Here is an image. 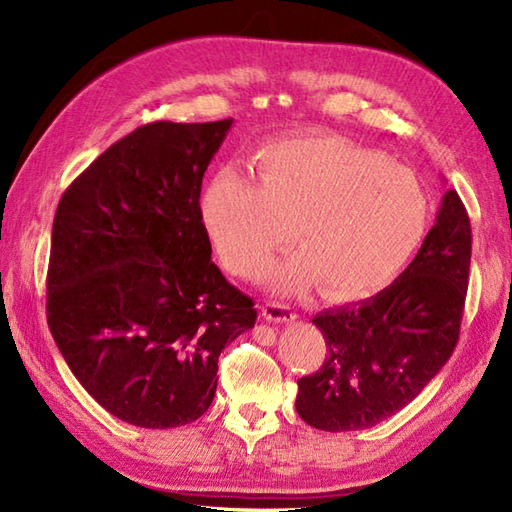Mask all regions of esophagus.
<instances>
[{
	"mask_svg": "<svg viewBox=\"0 0 512 512\" xmlns=\"http://www.w3.org/2000/svg\"><path fill=\"white\" fill-rule=\"evenodd\" d=\"M262 317L266 321H273V323H288V321L297 319V312H295V308L286 306V303L270 301L262 306Z\"/></svg>",
	"mask_w": 512,
	"mask_h": 512,
	"instance_id": "esophagus-1",
	"label": "esophagus"
}]
</instances>
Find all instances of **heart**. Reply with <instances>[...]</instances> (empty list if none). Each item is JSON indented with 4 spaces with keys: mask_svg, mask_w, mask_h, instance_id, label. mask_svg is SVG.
<instances>
[{
    "mask_svg": "<svg viewBox=\"0 0 512 512\" xmlns=\"http://www.w3.org/2000/svg\"><path fill=\"white\" fill-rule=\"evenodd\" d=\"M259 182L233 167L206 182L202 224L228 270L253 277L295 237L297 253L270 264L268 284L297 292L323 281L332 297L387 284L429 217L413 173L336 136L284 138L259 149Z\"/></svg>",
    "mask_w": 512,
    "mask_h": 512,
    "instance_id": "heart-1",
    "label": "heart"
}]
</instances>
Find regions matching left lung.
Returning a JSON list of instances; mask_svg holds the SVG:
<instances>
[{"label":"left lung","mask_w":512,"mask_h":512,"mask_svg":"<svg viewBox=\"0 0 512 512\" xmlns=\"http://www.w3.org/2000/svg\"><path fill=\"white\" fill-rule=\"evenodd\" d=\"M471 222L447 191L436 224L394 284L365 301L323 310L325 361L297 380V413L321 431H358L394 416L449 361L469 288Z\"/></svg>","instance_id":"left-lung-1"}]
</instances>
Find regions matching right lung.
Listing matches in <instances>:
<instances>
[{
    "label": "right lung",
    "mask_w": 512,
    "mask_h": 512,
    "mask_svg": "<svg viewBox=\"0 0 512 512\" xmlns=\"http://www.w3.org/2000/svg\"><path fill=\"white\" fill-rule=\"evenodd\" d=\"M233 118L151 123L121 138L57 206L48 325L85 391L118 420H198L217 356L255 328V303L211 262L200 191Z\"/></svg>",
    "instance_id": "obj_1"
}]
</instances>
